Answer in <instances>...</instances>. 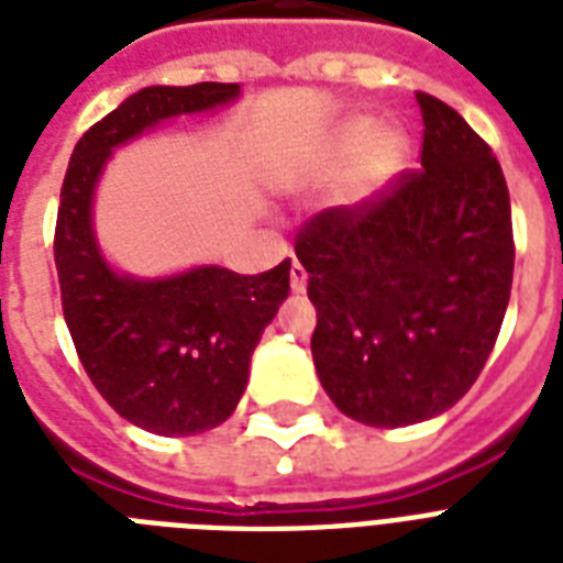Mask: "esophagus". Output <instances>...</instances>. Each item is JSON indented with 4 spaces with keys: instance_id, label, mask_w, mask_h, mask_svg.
<instances>
[{
    "instance_id": "esophagus-1",
    "label": "esophagus",
    "mask_w": 563,
    "mask_h": 563,
    "mask_svg": "<svg viewBox=\"0 0 563 563\" xmlns=\"http://www.w3.org/2000/svg\"><path fill=\"white\" fill-rule=\"evenodd\" d=\"M289 280H291V291H307V280H309V274L307 268L295 260L291 263V272H289Z\"/></svg>"
}]
</instances>
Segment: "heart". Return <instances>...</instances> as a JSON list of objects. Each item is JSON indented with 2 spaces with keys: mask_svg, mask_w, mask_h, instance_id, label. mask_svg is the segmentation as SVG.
Masks as SVG:
<instances>
[{
  "mask_svg": "<svg viewBox=\"0 0 563 563\" xmlns=\"http://www.w3.org/2000/svg\"><path fill=\"white\" fill-rule=\"evenodd\" d=\"M365 134V125H356L351 128V140L356 143L360 136ZM402 154V140L397 134H383L379 140L374 143V148H371V163H374V169H391L394 163L400 161Z\"/></svg>",
  "mask_w": 563,
  "mask_h": 563,
  "instance_id": "b5f03b06",
  "label": "heart"
}]
</instances>
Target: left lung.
Returning <instances> with one entry per match:
<instances>
[{
    "label": "left lung",
    "instance_id": "left-lung-1",
    "mask_svg": "<svg viewBox=\"0 0 563 563\" xmlns=\"http://www.w3.org/2000/svg\"><path fill=\"white\" fill-rule=\"evenodd\" d=\"M418 104L423 169L374 201L321 210L295 236L318 379L347 418L379 429L435 418L471 391L515 277L511 198L490 145L435 96Z\"/></svg>",
    "mask_w": 563,
    "mask_h": 563
}]
</instances>
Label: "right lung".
<instances>
[{
    "mask_svg": "<svg viewBox=\"0 0 563 563\" xmlns=\"http://www.w3.org/2000/svg\"><path fill=\"white\" fill-rule=\"evenodd\" d=\"M236 96L239 84L216 81L128 96L78 140L60 187L55 265L78 360L101 397L154 435H198L233 415L251 353L289 295L291 260L263 274L203 265L134 280L113 272L96 245L92 189L117 145Z\"/></svg>",
    "mask_w": 563,
    "mask_h": 563,
    "instance_id": "1",
    "label": "right lung"
}]
</instances>
